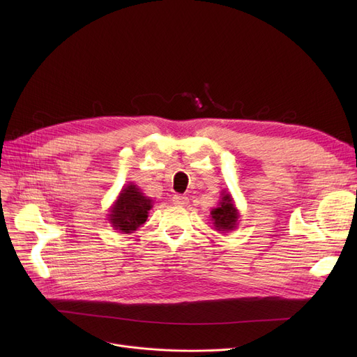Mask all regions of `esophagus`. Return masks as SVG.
<instances>
[{
	"mask_svg": "<svg viewBox=\"0 0 357 357\" xmlns=\"http://www.w3.org/2000/svg\"><path fill=\"white\" fill-rule=\"evenodd\" d=\"M172 201L175 205H178V207H183L185 204H188V198H186L185 195H174Z\"/></svg>",
	"mask_w": 357,
	"mask_h": 357,
	"instance_id": "esophagus-1",
	"label": "esophagus"
}]
</instances>
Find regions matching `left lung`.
I'll list each match as a JSON object with an SVG mask.
<instances>
[{"instance_id":"obj_1","label":"left lung","mask_w":357,"mask_h":357,"mask_svg":"<svg viewBox=\"0 0 357 357\" xmlns=\"http://www.w3.org/2000/svg\"><path fill=\"white\" fill-rule=\"evenodd\" d=\"M210 217L217 231L229 233L237 229L238 220H240V211L237 210L230 192H226V191L221 192V198L217 204V207L211 210Z\"/></svg>"}]
</instances>
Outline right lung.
Listing matches in <instances>:
<instances>
[{"mask_svg":"<svg viewBox=\"0 0 357 357\" xmlns=\"http://www.w3.org/2000/svg\"><path fill=\"white\" fill-rule=\"evenodd\" d=\"M152 207L153 199L146 197L137 185L130 182L123 186L117 199L112 202L107 218L114 230L123 234H131L146 222Z\"/></svg>","mask_w":357,"mask_h":357,"instance_id":"1","label":"right lung"}]
</instances>
